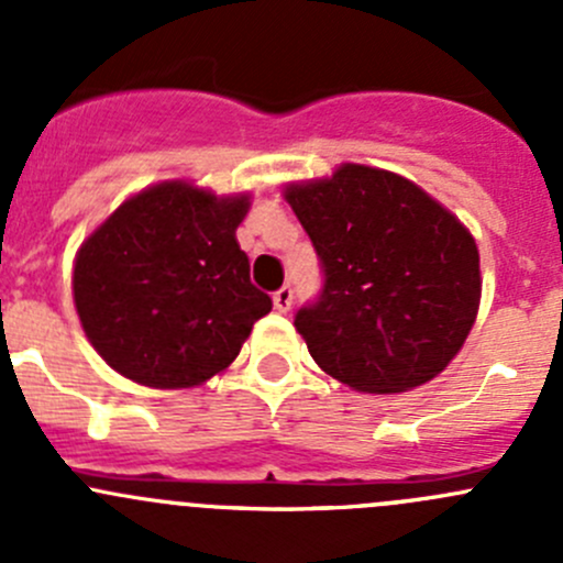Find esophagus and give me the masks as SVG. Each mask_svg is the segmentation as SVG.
<instances>
[{
	"label": "esophagus",
	"instance_id": "34e87169",
	"mask_svg": "<svg viewBox=\"0 0 563 563\" xmlns=\"http://www.w3.org/2000/svg\"><path fill=\"white\" fill-rule=\"evenodd\" d=\"M272 302H275V310H280V313H288V310H291V302H294L291 286L277 288V291L272 294Z\"/></svg>",
	"mask_w": 563,
	"mask_h": 563
}]
</instances>
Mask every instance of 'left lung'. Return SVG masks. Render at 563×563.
<instances>
[{"mask_svg":"<svg viewBox=\"0 0 563 563\" xmlns=\"http://www.w3.org/2000/svg\"><path fill=\"white\" fill-rule=\"evenodd\" d=\"M323 269L321 297L294 327L323 373L391 395L439 376L476 321L479 250L411 179L343 163L286 187Z\"/></svg>","mask_w":563,"mask_h":563,"instance_id":"1","label":"left lung"}]
</instances>
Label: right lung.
I'll return each instance as SVG.
<instances>
[{"instance_id":"1","label":"right lung","mask_w":563,"mask_h":563,"mask_svg":"<svg viewBox=\"0 0 563 563\" xmlns=\"http://www.w3.org/2000/svg\"><path fill=\"white\" fill-rule=\"evenodd\" d=\"M250 196L161 181L84 240L73 302L89 343L124 378L187 389L231 365L272 299L236 242Z\"/></svg>"}]
</instances>
